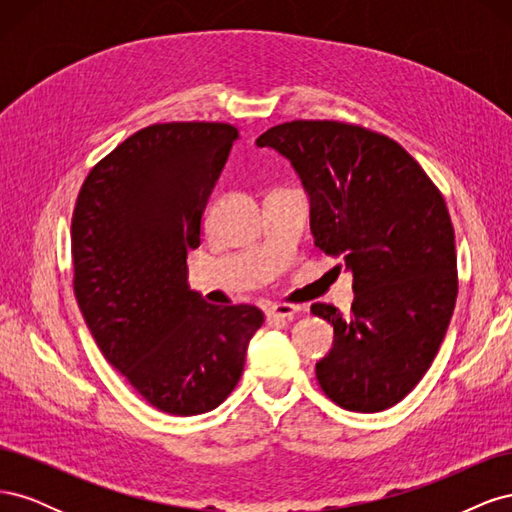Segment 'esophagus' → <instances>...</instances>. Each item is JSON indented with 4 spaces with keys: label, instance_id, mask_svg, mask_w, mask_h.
Masks as SVG:
<instances>
[{
    "label": "esophagus",
    "instance_id": "esophagus-1",
    "mask_svg": "<svg viewBox=\"0 0 512 512\" xmlns=\"http://www.w3.org/2000/svg\"><path fill=\"white\" fill-rule=\"evenodd\" d=\"M299 305H288V303H273L267 307V320H292L299 312Z\"/></svg>",
    "mask_w": 512,
    "mask_h": 512
}]
</instances>
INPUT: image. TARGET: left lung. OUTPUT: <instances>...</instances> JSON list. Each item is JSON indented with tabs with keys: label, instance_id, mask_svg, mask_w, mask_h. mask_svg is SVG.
<instances>
[{
	"label": "left lung",
	"instance_id": "left-lung-1",
	"mask_svg": "<svg viewBox=\"0 0 512 512\" xmlns=\"http://www.w3.org/2000/svg\"><path fill=\"white\" fill-rule=\"evenodd\" d=\"M256 145L297 170L316 245L352 273L350 316L312 305L335 331L316 363L320 389L352 412L399 404L438 354L457 299L455 230L440 190L393 138L352 123L288 121Z\"/></svg>",
	"mask_w": 512,
	"mask_h": 512
}]
</instances>
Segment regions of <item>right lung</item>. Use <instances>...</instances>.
<instances>
[{"label": "right lung", "instance_id": "add662e5", "mask_svg": "<svg viewBox=\"0 0 512 512\" xmlns=\"http://www.w3.org/2000/svg\"><path fill=\"white\" fill-rule=\"evenodd\" d=\"M237 128L173 121L138 130L87 175L72 215L74 294L104 359L153 408L194 416L235 389L265 316L211 305L188 252Z\"/></svg>", "mask_w": 512, "mask_h": 512}]
</instances>
